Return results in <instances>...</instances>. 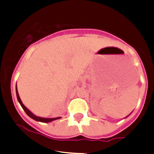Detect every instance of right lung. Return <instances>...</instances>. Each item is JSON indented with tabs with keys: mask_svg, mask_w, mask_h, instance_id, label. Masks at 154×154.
Returning <instances> with one entry per match:
<instances>
[{
	"mask_svg": "<svg viewBox=\"0 0 154 154\" xmlns=\"http://www.w3.org/2000/svg\"><path fill=\"white\" fill-rule=\"evenodd\" d=\"M16 93H17V97L18 101H19V103H20V105H21V107H22L23 109L25 110V112H26V114H27L29 117H31V118H32L33 120H35V121H37V122H44V123H48V122H53V121H54V120H57V119H60V117H54V118H45V117H37V116L33 114L32 112H30L29 110L27 108L25 107V105H24V104H23L22 101H21V100H20V97H19V94H18V92H17V87H16Z\"/></svg>",
	"mask_w": 154,
	"mask_h": 154,
	"instance_id": "right-lung-1",
	"label": "right lung"
}]
</instances>
